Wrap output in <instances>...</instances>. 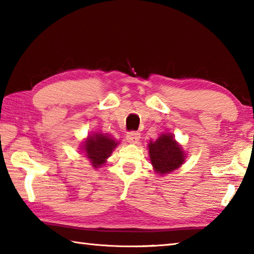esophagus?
Segmentation results:
<instances>
[{"label":"esophagus","instance_id":"34e87169","mask_svg":"<svg viewBox=\"0 0 254 254\" xmlns=\"http://www.w3.org/2000/svg\"><path fill=\"white\" fill-rule=\"evenodd\" d=\"M140 133L137 132H128L127 135V140L130 143H137L140 140Z\"/></svg>","mask_w":254,"mask_h":254}]
</instances>
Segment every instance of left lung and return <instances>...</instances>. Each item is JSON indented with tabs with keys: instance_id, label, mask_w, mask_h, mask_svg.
Returning <instances> with one entry per match:
<instances>
[{
	"instance_id": "left-lung-1",
	"label": "left lung",
	"mask_w": 254,
	"mask_h": 254,
	"mask_svg": "<svg viewBox=\"0 0 254 254\" xmlns=\"http://www.w3.org/2000/svg\"><path fill=\"white\" fill-rule=\"evenodd\" d=\"M148 150L153 170L160 176L178 169L186 161V152L173 133H161L157 140L149 141Z\"/></svg>"
}]
</instances>
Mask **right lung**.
<instances>
[{
  "mask_svg": "<svg viewBox=\"0 0 254 254\" xmlns=\"http://www.w3.org/2000/svg\"><path fill=\"white\" fill-rule=\"evenodd\" d=\"M120 144L110 134L102 132H93L80 143V152L91 161L93 168H101L105 165L112 152Z\"/></svg>",
  "mask_w": 254,
  "mask_h": 254,
  "instance_id": "1",
  "label": "right lung"
}]
</instances>
